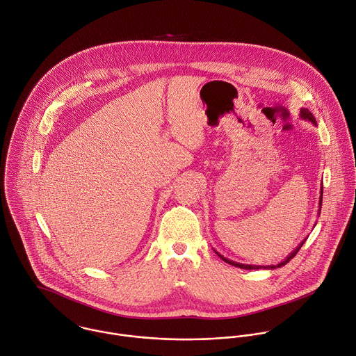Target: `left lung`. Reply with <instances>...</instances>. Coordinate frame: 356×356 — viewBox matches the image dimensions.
Listing matches in <instances>:
<instances>
[{
    "mask_svg": "<svg viewBox=\"0 0 356 356\" xmlns=\"http://www.w3.org/2000/svg\"><path fill=\"white\" fill-rule=\"evenodd\" d=\"M300 115H301V118H304V120H309L311 122L316 124V121H315V117L311 114V111H309V110H307V108H302ZM321 193H322V191H321ZM321 204H322V197H321ZM304 242H305V241H304ZM304 242H301V245H300V246H298V248H297V249H296V250H294V252H293V253H291V254H290V256H289V257H287L284 261H282L281 264H278V266H270V268H277V267L280 268V267H284V264H287V263H289V261H290V260H291V259H293V257L297 254V252L300 250V248L302 246V243H304ZM217 254H218V253H217ZM218 256H220V254H218ZM220 257H221V259H222L225 263H228V264H231V266H234V267H239V268H243V270H259V268H261V267H259V266H246V264L234 263V261H229V260H227V259H225V257H222V256H220Z\"/></svg>",
    "mask_w": 356,
    "mask_h": 356,
    "instance_id": "1",
    "label": "left lung"
}]
</instances>
